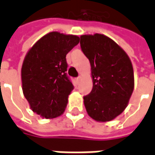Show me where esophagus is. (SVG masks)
I'll use <instances>...</instances> for the list:
<instances>
[{
  "label": "esophagus",
  "instance_id": "esophagus-1",
  "mask_svg": "<svg viewBox=\"0 0 155 155\" xmlns=\"http://www.w3.org/2000/svg\"><path fill=\"white\" fill-rule=\"evenodd\" d=\"M81 76H78L77 78H75V81H76V83H77V84H79V83H80V81H81Z\"/></svg>",
  "mask_w": 155,
  "mask_h": 155
}]
</instances>
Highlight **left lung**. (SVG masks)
Here are the masks:
<instances>
[{
	"label": "left lung",
	"mask_w": 155,
	"mask_h": 155,
	"mask_svg": "<svg viewBox=\"0 0 155 155\" xmlns=\"http://www.w3.org/2000/svg\"><path fill=\"white\" fill-rule=\"evenodd\" d=\"M81 47L93 79L92 91L84 96L86 111L96 121H110L124 110L133 93L132 63L122 48L101 34L81 35Z\"/></svg>",
	"instance_id": "left-lung-1"
}]
</instances>
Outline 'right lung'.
Returning <instances> with one entry per match:
<instances>
[{
    "instance_id": "1",
    "label": "right lung",
    "mask_w": 155,
    "mask_h": 155,
    "mask_svg": "<svg viewBox=\"0 0 155 155\" xmlns=\"http://www.w3.org/2000/svg\"><path fill=\"white\" fill-rule=\"evenodd\" d=\"M76 35L48 33L28 51L21 68L22 91L35 113L45 119L63 114L74 85L66 54L79 44Z\"/></svg>"
}]
</instances>
